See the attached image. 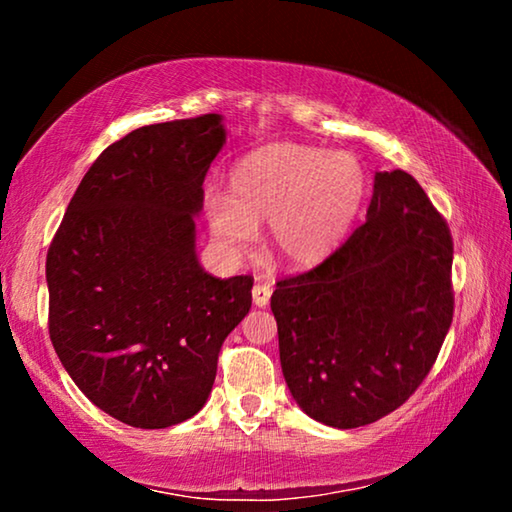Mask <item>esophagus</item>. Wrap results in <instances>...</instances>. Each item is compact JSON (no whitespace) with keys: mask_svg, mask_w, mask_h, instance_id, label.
Masks as SVG:
<instances>
[{"mask_svg":"<svg viewBox=\"0 0 512 512\" xmlns=\"http://www.w3.org/2000/svg\"><path fill=\"white\" fill-rule=\"evenodd\" d=\"M271 293H273V289L268 287V284H255V287H253V305L259 307V309H264L268 305V300H271Z\"/></svg>","mask_w":512,"mask_h":512,"instance_id":"obj_1","label":"esophagus"}]
</instances>
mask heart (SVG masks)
Here are the masks:
<instances>
[{"label":"heart","mask_w":512,"mask_h":512,"mask_svg":"<svg viewBox=\"0 0 512 512\" xmlns=\"http://www.w3.org/2000/svg\"><path fill=\"white\" fill-rule=\"evenodd\" d=\"M368 194V176L350 151L275 142L230 171V196L207 189L203 210L223 253L244 255L268 225V248L289 268H311L339 248Z\"/></svg>","instance_id":"obj_1"}]
</instances>
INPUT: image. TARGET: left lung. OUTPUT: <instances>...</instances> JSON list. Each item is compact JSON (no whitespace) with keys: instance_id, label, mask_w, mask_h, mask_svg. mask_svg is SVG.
<instances>
[{"instance_id":"1","label":"left lung","mask_w":512,"mask_h":512,"mask_svg":"<svg viewBox=\"0 0 512 512\" xmlns=\"http://www.w3.org/2000/svg\"><path fill=\"white\" fill-rule=\"evenodd\" d=\"M452 255L415 178L377 171L366 223L314 271L277 282L282 375L309 418L354 429L409 400L452 325Z\"/></svg>"}]
</instances>
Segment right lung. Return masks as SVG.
Segmentation results:
<instances>
[{"label": "right lung", "mask_w": 512, "mask_h": 512, "mask_svg": "<svg viewBox=\"0 0 512 512\" xmlns=\"http://www.w3.org/2000/svg\"><path fill=\"white\" fill-rule=\"evenodd\" d=\"M221 115L142 126L85 173L47 253L49 336L88 400L137 429L192 418L253 280L198 262L203 180Z\"/></svg>", "instance_id": "add662e5"}]
</instances>
